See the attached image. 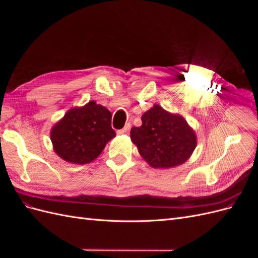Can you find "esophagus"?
<instances>
[{
    "label": "esophagus",
    "instance_id": "34e87169",
    "mask_svg": "<svg viewBox=\"0 0 258 258\" xmlns=\"http://www.w3.org/2000/svg\"><path fill=\"white\" fill-rule=\"evenodd\" d=\"M130 127H131L130 123H127L126 126H124L122 129L117 131V134H118V135H124V134H127V132L130 130Z\"/></svg>",
    "mask_w": 258,
    "mask_h": 258
}]
</instances>
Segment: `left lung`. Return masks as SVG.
Returning a JSON list of instances; mask_svg holds the SVG:
<instances>
[{"mask_svg": "<svg viewBox=\"0 0 258 258\" xmlns=\"http://www.w3.org/2000/svg\"><path fill=\"white\" fill-rule=\"evenodd\" d=\"M130 138L142 158L155 169L183 165L197 146L196 132L184 117L159 104L142 115V126L132 128Z\"/></svg>", "mask_w": 258, "mask_h": 258, "instance_id": "left-lung-1", "label": "left lung"}]
</instances>
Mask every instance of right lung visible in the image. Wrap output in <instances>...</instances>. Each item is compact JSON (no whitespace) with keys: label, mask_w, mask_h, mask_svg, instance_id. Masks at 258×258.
Masks as SVG:
<instances>
[{"label":"right lung","mask_w":258,"mask_h":258,"mask_svg":"<svg viewBox=\"0 0 258 258\" xmlns=\"http://www.w3.org/2000/svg\"><path fill=\"white\" fill-rule=\"evenodd\" d=\"M111 120V112L93 100L70 108L50 130L54 153L75 165L93 161L116 137Z\"/></svg>","instance_id":"1"}]
</instances>
